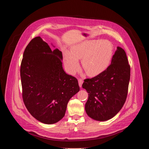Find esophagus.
I'll return each instance as SVG.
<instances>
[{"label":"esophagus","mask_w":149,"mask_h":149,"mask_svg":"<svg viewBox=\"0 0 149 149\" xmlns=\"http://www.w3.org/2000/svg\"><path fill=\"white\" fill-rule=\"evenodd\" d=\"M82 83H83V80L82 79H78V84H79V86L80 87H82Z\"/></svg>","instance_id":"esophagus-1"}]
</instances>
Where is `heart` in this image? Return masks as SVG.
I'll return each instance as SVG.
<instances>
[{"label":"heart","instance_id":"1","mask_svg":"<svg viewBox=\"0 0 149 149\" xmlns=\"http://www.w3.org/2000/svg\"><path fill=\"white\" fill-rule=\"evenodd\" d=\"M113 45L107 40H87L74 46L71 52L65 54V64L68 72L74 74L79 68L78 59H82L84 70L89 76H95L110 65L113 55Z\"/></svg>","mask_w":149,"mask_h":149}]
</instances>
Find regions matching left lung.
Returning <instances> with one entry per match:
<instances>
[{
	"label": "left lung",
	"instance_id": "obj_1",
	"mask_svg": "<svg viewBox=\"0 0 149 149\" xmlns=\"http://www.w3.org/2000/svg\"><path fill=\"white\" fill-rule=\"evenodd\" d=\"M130 78V67L125 52L118 47L107 69L94 78L84 79L82 86L88 93L85 105L87 115L100 121L114 117L125 103Z\"/></svg>",
	"mask_w": 149,
	"mask_h": 149
}]
</instances>
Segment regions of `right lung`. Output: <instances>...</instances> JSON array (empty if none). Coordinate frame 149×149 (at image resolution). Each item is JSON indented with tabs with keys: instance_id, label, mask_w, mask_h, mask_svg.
Here are the masks:
<instances>
[{
	"instance_id": "right-lung-1",
	"label": "right lung",
	"mask_w": 149,
	"mask_h": 149,
	"mask_svg": "<svg viewBox=\"0 0 149 149\" xmlns=\"http://www.w3.org/2000/svg\"><path fill=\"white\" fill-rule=\"evenodd\" d=\"M62 52L52 51L40 36L26 47L20 65L22 98L30 114L47 124L65 116L70 98L79 91L78 80L64 71Z\"/></svg>"
}]
</instances>
